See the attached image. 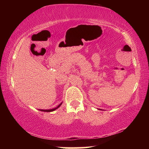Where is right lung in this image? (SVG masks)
Listing matches in <instances>:
<instances>
[{
	"label": "right lung",
	"instance_id": "1",
	"mask_svg": "<svg viewBox=\"0 0 149 149\" xmlns=\"http://www.w3.org/2000/svg\"><path fill=\"white\" fill-rule=\"evenodd\" d=\"M62 103H60V104L57 107L54 108H52V109H50V110H39L42 111V112H52V111H54V110H55L56 109H57V108H58V107H60V105L62 104Z\"/></svg>",
	"mask_w": 149,
	"mask_h": 149
}]
</instances>
